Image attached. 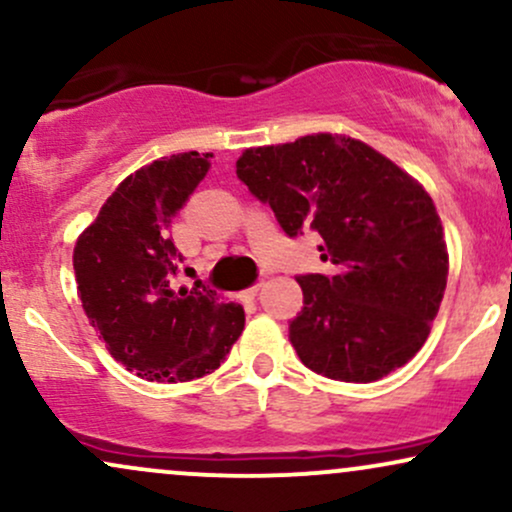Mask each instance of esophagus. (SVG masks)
I'll use <instances>...</instances> for the list:
<instances>
[{
  "label": "esophagus",
  "instance_id": "34e87169",
  "mask_svg": "<svg viewBox=\"0 0 512 512\" xmlns=\"http://www.w3.org/2000/svg\"><path fill=\"white\" fill-rule=\"evenodd\" d=\"M262 281H260V284H255V286H252V289H248V291H245V296H248V298H255L257 296V293H260L262 291Z\"/></svg>",
  "mask_w": 512,
  "mask_h": 512
}]
</instances>
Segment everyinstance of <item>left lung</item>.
<instances>
[{
	"label": "left lung",
	"instance_id": "8db88e82",
	"mask_svg": "<svg viewBox=\"0 0 512 512\" xmlns=\"http://www.w3.org/2000/svg\"><path fill=\"white\" fill-rule=\"evenodd\" d=\"M238 178L289 236L320 233L334 272L298 276L303 310L289 339L305 368L342 383H373L402 368L431 334L448 245L419 180L346 134L245 149Z\"/></svg>",
	"mask_w": 512,
	"mask_h": 512
}]
</instances>
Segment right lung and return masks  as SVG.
<instances>
[{"mask_svg": "<svg viewBox=\"0 0 512 512\" xmlns=\"http://www.w3.org/2000/svg\"><path fill=\"white\" fill-rule=\"evenodd\" d=\"M211 154L166 156L127 175L76 238L84 313L117 363L139 378L187 383L214 373L245 327V310L202 281L175 289L182 255L170 221L207 175Z\"/></svg>", "mask_w": 512, "mask_h": 512, "instance_id": "add662e5", "label": "right lung"}]
</instances>
